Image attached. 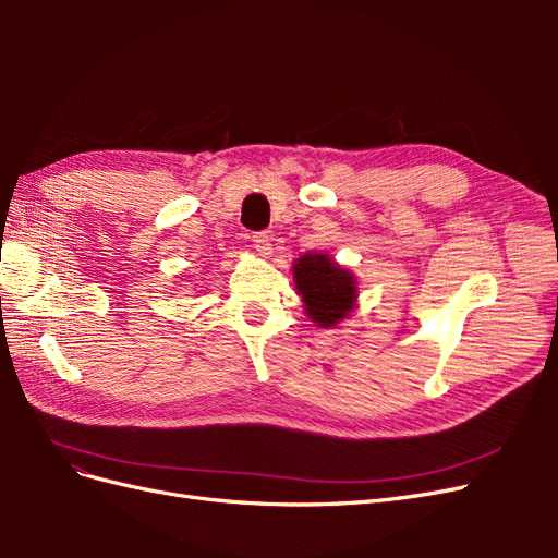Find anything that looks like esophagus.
Listing matches in <instances>:
<instances>
[{
    "label": "esophagus",
    "instance_id": "1",
    "mask_svg": "<svg viewBox=\"0 0 558 558\" xmlns=\"http://www.w3.org/2000/svg\"><path fill=\"white\" fill-rule=\"evenodd\" d=\"M251 242H253V248L258 251V256H263V258L272 256V240H269L267 232H256L251 238Z\"/></svg>",
    "mask_w": 558,
    "mask_h": 558
}]
</instances>
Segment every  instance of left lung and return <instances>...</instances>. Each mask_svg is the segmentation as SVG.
Wrapping results in <instances>:
<instances>
[{
    "label": "left lung",
    "mask_w": 558,
    "mask_h": 558,
    "mask_svg": "<svg viewBox=\"0 0 558 558\" xmlns=\"http://www.w3.org/2000/svg\"><path fill=\"white\" fill-rule=\"evenodd\" d=\"M302 307L318 328H335L351 316L359 302V281L349 267L328 253L310 251L291 267Z\"/></svg>",
    "instance_id": "8db88e82"
}]
</instances>
